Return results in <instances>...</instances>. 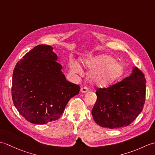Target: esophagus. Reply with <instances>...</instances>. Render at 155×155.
Returning <instances> with one entry per match:
<instances>
[{
    "instance_id": "obj_1",
    "label": "esophagus",
    "mask_w": 155,
    "mask_h": 155,
    "mask_svg": "<svg viewBox=\"0 0 155 155\" xmlns=\"http://www.w3.org/2000/svg\"><path fill=\"white\" fill-rule=\"evenodd\" d=\"M88 91V88H87V87H83V88H81V93H87Z\"/></svg>"
}]
</instances>
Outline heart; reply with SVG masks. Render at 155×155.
Segmentation results:
<instances>
[{
    "mask_svg": "<svg viewBox=\"0 0 155 155\" xmlns=\"http://www.w3.org/2000/svg\"><path fill=\"white\" fill-rule=\"evenodd\" d=\"M81 62L84 67L91 70L88 78L91 83L97 87L109 86L118 80L124 72L123 64L108 54L84 57ZM70 68L76 73H78L81 70V65L73 61L70 62Z\"/></svg>",
    "mask_w": 155,
    "mask_h": 155,
    "instance_id": "1",
    "label": "heart"
}]
</instances>
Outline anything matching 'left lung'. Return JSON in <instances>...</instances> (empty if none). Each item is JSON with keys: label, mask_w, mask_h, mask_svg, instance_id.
Here are the masks:
<instances>
[{"label": "left lung", "mask_w": 155, "mask_h": 155, "mask_svg": "<svg viewBox=\"0 0 155 155\" xmlns=\"http://www.w3.org/2000/svg\"><path fill=\"white\" fill-rule=\"evenodd\" d=\"M146 93V79L137 67L120 83L107 88H97V99L92 115L97 124L104 128L127 127L143 110Z\"/></svg>", "instance_id": "8db88e82"}]
</instances>
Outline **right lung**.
<instances>
[{
	"instance_id": "obj_1",
	"label": "right lung",
	"mask_w": 155,
	"mask_h": 155,
	"mask_svg": "<svg viewBox=\"0 0 155 155\" xmlns=\"http://www.w3.org/2000/svg\"><path fill=\"white\" fill-rule=\"evenodd\" d=\"M53 47L40 45L16 64L12 74V98L16 109L32 124L58 120L80 87L66 79Z\"/></svg>"
}]
</instances>
